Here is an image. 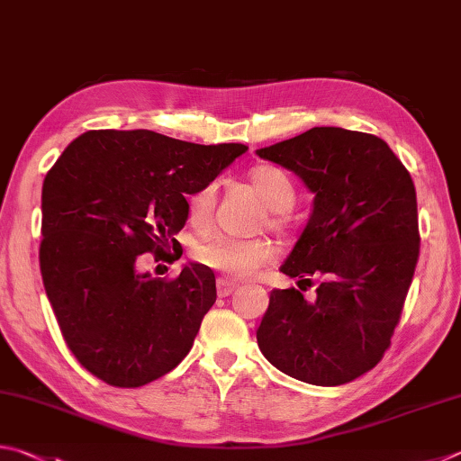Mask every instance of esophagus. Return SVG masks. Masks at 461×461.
<instances>
[{"mask_svg": "<svg viewBox=\"0 0 461 461\" xmlns=\"http://www.w3.org/2000/svg\"><path fill=\"white\" fill-rule=\"evenodd\" d=\"M234 289H237V285L227 281V279L216 281V293H219V297H229V294H232Z\"/></svg>", "mask_w": 461, "mask_h": 461, "instance_id": "obj_1", "label": "esophagus"}]
</instances>
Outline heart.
<instances>
[{
  "instance_id": "heart-1",
  "label": "heart",
  "mask_w": 461,
  "mask_h": 461,
  "mask_svg": "<svg viewBox=\"0 0 461 461\" xmlns=\"http://www.w3.org/2000/svg\"><path fill=\"white\" fill-rule=\"evenodd\" d=\"M250 186L263 204L271 211V222L281 224V212H286L294 204V185L285 170L276 167H257L250 172ZM216 203V185H204L188 198V216L194 224H206L212 216ZM198 263L219 271L222 276L234 281L250 279L260 268L275 258V249L268 240L253 239H211L196 250Z\"/></svg>"
}]
</instances>
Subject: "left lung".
I'll use <instances>...</instances> for the list:
<instances>
[{
	"mask_svg": "<svg viewBox=\"0 0 461 461\" xmlns=\"http://www.w3.org/2000/svg\"><path fill=\"white\" fill-rule=\"evenodd\" d=\"M257 154L297 175L312 193L307 227L281 273L323 276L315 301L275 289L257 329L268 363L311 385L349 384L392 343L420 255L410 172L381 138L311 128Z\"/></svg>",
	"mask_w": 461,
	"mask_h": 461,
	"instance_id": "obj_1",
	"label": "left lung"
}]
</instances>
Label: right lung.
Masks as SVG:
<instances>
[{"instance_id":"right-lung-1","label":"right lung","mask_w":461,"mask_h":461,"mask_svg":"<svg viewBox=\"0 0 461 461\" xmlns=\"http://www.w3.org/2000/svg\"><path fill=\"white\" fill-rule=\"evenodd\" d=\"M247 150L152 130H90L51 167L41 186V279L69 351L92 375L140 387L186 357L216 301L214 273L188 263L162 281L138 260L170 242L176 250L186 196Z\"/></svg>"}]
</instances>
